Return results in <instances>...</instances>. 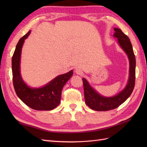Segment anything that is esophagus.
<instances>
[{
	"instance_id": "obj_1",
	"label": "esophagus",
	"mask_w": 147,
	"mask_h": 147,
	"mask_svg": "<svg viewBox=\"0 0 147 147\" xmlns=\"http://www.w3.org/2000/svg\"><path fill=\"white\" fill-rule=\"evenodd\" d=\"M75 73L78 74H82V70L80 68H76L75 69Z\"/></svg>"
}]
</instances>
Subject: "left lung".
Returning a JSON list of instances; mask_svg holds the SVG:
<instances>
[{
    "instance_id": "1",
    "label": "left lung",
    "mask_w": 147,
    "mask_h": 147,
    "mask_svg": "<svg viewBox=\"0 0 147 147\" xmlns=\"http://www.w3.org/2000/svg\"><path fill=\"white\" fill-rule=\"evenodd\" d=\"M114 36L117 38L118 43L128 56L129 60V77L126 88L112 97H105L95 91L87 82L86 79L83 78L85 103L88 107L94 111H107L118 107L131 94L135 84V67L136 59L134 54L131 43L129 37L126 35L122 30L114 28Z\"/></svg>"
}]
</instances>
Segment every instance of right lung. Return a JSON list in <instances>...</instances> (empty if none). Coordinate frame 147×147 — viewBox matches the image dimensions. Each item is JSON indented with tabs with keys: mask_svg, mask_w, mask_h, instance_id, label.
Instances as JSON below:
<instances>
[{
	"mask_svg": "<svg viewBox=\"0 0 147 147\" xmlns=\"http://www.w3.org/2000/svg\"><path fill=\"white\" fill-rule=\"evenodd\" d=\"M31 32L19 40L12 58V82L18 96L29 107L36 111H51L60 104L61 92L65 84L73 74V70L57 76L45 86L31 88L22 80L20 74V59L22 46Z\"/></svg>",
	"mask_w": 147,
	"mask_h": 147,
	"instance_id": "1",
	"label": "right lung"
}]
</instances>
